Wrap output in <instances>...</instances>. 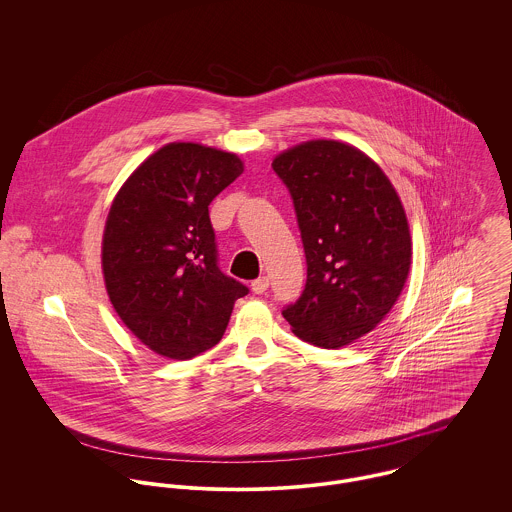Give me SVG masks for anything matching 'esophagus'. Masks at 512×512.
<instances>
[{
  "label": "esophagus",
  "instance_id": "obj_1",
  "mask_svg": "<svg viewBox=\"0 0 512 512\" xmlns=\"http://www.w3.org/2000/svg\"><path fill=\"white\" fill-rule=\"evenodd\" d=\"M268 286H270V280H268L266 276H262V278H258V280L252 282V292L264 293L268 290Z\"/></svg>",
  "mask_w": 512,
  "mask_h": 512
}]
</instances>
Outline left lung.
<instances>
[{
    "label": "left lung",
    "instance_id": "1",
    "mask_svg": "<svg viewBox=\"0 0 512 512\" xmlns=\"http://www.w3.org/2000/svg\"><path fill=\"white\" fill-rule=\"evenodd\" d=\"M272 167L292 195L307 262L305 288L282 315L305 343L345 347L384 319L406 284L404 207L382 169L343 142L299 144Z\"/></svg>",
    "mask_w": 512,
    "mask_h": 512
}]
</instances>
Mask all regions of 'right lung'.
Returning <instances> with one entry per match:
<instances>
[{
    "label": "right lung",
    "mask_w": 512,
    "mask_h": 512,
    "mask_svg": "<svg viewBox=\"0 0 512 512\" xmlns=\"http://www.w3.org/2000/svg\"><path fill=\"white\" fill-rule=\"evenodd\" d=\"M244 171L201 144L157 149L118 191L102 238V272L124 325L157 355L193 359L224 335L248 288L222 274L209 205Z\"/></svg>",
    "instance_id": "right-lung-1"
}]
</instances>
